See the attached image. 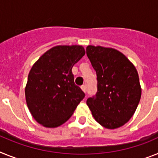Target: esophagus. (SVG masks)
<instances>
[{
    "label": "esophagus",
    "instance_id": "1",
    "mask_svg": "<svg viewBox=\"0 0 158 158\" xmlns=\"http://www.w3.org/2000/svg\"><path fill=\"white\" fill-rule=\"evenodd\" d=\"M81 89L83 90V92L86 93V90H87V87H86V86H85V85H83V86H81Z\"/></svg>",
    "mask_w": 158,
    "mask_h": 158
}]
</instances>
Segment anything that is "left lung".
Segmentation results:
<instances>
[{
  "label": "left lung",
  "instance_id": "left-lung-1",
  "mask_svg": "<svg viewBox=\"0 0 158 158\" xmlns=\"http://www.w3.org/2000/svg\"><path fill=\"white\" fill-rule=\"evenodd\" d=\"M87 56L97 75V93L87 104L97 123L107 129L127 123L136 110L142 89L134 64L116 49L87 47Z\"/></svg>",
  "mask_w": 158,
  "mask_h": 158
}]
</instances>
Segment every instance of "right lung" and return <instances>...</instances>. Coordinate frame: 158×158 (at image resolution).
<instances>
[{"label": "right lung", "mask_w": 158, "mask_h": 158, "mask_svg": "<svg viewBox=\"0 0 158 158\" xmlns=\"http://www.w3.org/2000/svg\"><path fill=\"white\" fill-rule=\"evenodd\" d=\"M85 55L80 45L49 49L34 64L25 87L27 106L32 117L48 128L71 118L85 94L75 84L72 67Z\"/></svg>", "instance_id": "1"}]
</instances>
